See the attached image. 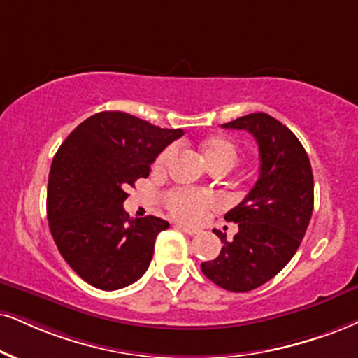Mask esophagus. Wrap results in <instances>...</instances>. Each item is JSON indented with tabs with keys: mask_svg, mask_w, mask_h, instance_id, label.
I'll use <instances>...</instances> for the list:
<instances>
[{
	"mask_svg": "<svg viewBox=\"0 0 358 358\" xmlns=\"http://www.w3.org/2000/svg\"><path fill=\"white\" fill-rule=\"evenodd\" d=\"M176 227L180 229V231H182V232L189 234V236H194V234H197V232H199V229H196V227H191V226H186V224H176Z\"/></svg>",
	"mask_w": 358,
	"mask_h": 358,
	"instance_id": "1",
	"label": "esophagus"
}]
</instances>
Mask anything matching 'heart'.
I'll list each match as a JSON object with an SVG mask.
<instances>
[{
  "mask_svg": "<svg viewBox=\"0 0 358 358\" xmlns=\"http://www.w3.org/2000/svg\"><path fill=\"white\" fill-rule=\"evenodd\" d=\"M201 151L206 162L213 169H220L222 167V169L231 171L237 164V161H239V148H237L234 141L224 138V136H213V138L204 139L201 144ZM174 156L176 148L174 145H167L164 151L156 157L154 167L157 171L164 169ZM166 204L171 214L176 215L178 219L197 222L207 207L215 204V199L210 196H204V194L189 191V189H176V191L167 194Z\"/></svg>",
  "mask_w": 358,
  "mask_h": 358,
  "instance_id": "obj_1",
  "label": "heart"
}]
</instances>
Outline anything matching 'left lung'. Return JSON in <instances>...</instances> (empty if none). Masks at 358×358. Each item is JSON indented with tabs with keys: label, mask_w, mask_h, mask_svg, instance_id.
Here are the masks:
<instances>
[{
	"label": "left lung",
	"mask_w": 358,
	"mask_h": 358,
	"mask_svg": "<svg viewBox=\"0 0 358 358\" xmlns=\"http://www.w3.org/2000/svg\"><path fill=\"white\" fill-rule=\"evenodd\" d=\"M222 127L254 136L260 174L245 199L224 217L239 224V232L227 241L214 231L222 249L201 268L222 289L249 292L275 277L297 252L314 210V176L297 136L268 114H247Z\"/></svg>",
	"instance_id": "left-lung-1"
}]
</instances>
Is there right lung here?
I'll use <instances>...</instances> for the list:
<instances>
[{"label":"right lung","mask_w":358,"mask_h":358,"mask_svg":"<svg viewBox=\"0 0 358 358\" xmlns=\"http://www.w3.org/2000/svg\"><path fill=\"white\" fill-rule=\"evenodd\" d=\"M182 129H161L121 111L83 121L57 149L48 179V220L57 250L92 287L134 284L151 264L157 234L169 222L124 213L127 189Z\"/></svg>","instance_id":"obj_1"}]
</instances>
